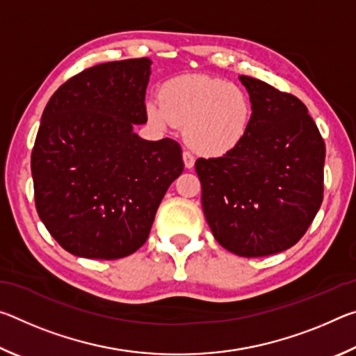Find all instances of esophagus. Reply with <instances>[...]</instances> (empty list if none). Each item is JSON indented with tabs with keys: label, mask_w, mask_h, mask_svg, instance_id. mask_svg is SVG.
Returning a JSON list of instances; mask_svg holds the SVG:
<instances>
[{
	"label": "esophagus",
	"mask_w": 356,
	"mask_h": 356,
	"mask_svg": "<svg viewBox=\"0 0 356 356\" xmlns=\"http://www.w3.org/2000/svg\"><path fill=\"white\" fill-rule=\"evenodd\" d=\"M184 163H185V168H188V170H191L193 166H195V156H193V154L190 152V150H184Z\"/></svg>",
	"instance_id": "obj_1"
}]
</instances>
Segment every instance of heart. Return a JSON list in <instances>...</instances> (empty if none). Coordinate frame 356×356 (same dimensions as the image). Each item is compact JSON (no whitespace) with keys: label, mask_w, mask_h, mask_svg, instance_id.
I'll return each instance as SVG.
<instances>
[{"label":"heart","mask_w":356,"mask_h":356,"mask_svg":"<svg viewBox=\"0 0 356 356\" xmlns=\"http://www.w3.org/2000/svg\"><path fill=\"white\" fill-rule=\"evenodd\" d=\"M147 102V118L156 127H184V138L197 154L220 156L236 149L251 125L248 92L238 84L209 75H180Z\"/></svg>","instance_id":"obj_1"}]
</instances>
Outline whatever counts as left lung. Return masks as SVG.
<instances>
[{"mask_svg":"<svg viewBox=\"0 0 356 356\" xmlns=\"http://www.w3.org/2000/svg\"><path fill=\"white\" fill-rule=\"evenodd\" d=\"M252 118L231 152L197 159L202 210L222 248L262 257L293 246L323 200L325 143L303 102L240 75Z\"/></svg>","mask_w":356,"mask_h":356,"instance_id":"8db88e82","label":"left lung"}]
</instances>
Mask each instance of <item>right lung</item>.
<instances>
[{
  "mask_svg": "<svg viewBox=\"0 0 356 356\" xmlns=\"http://www.w3.org/2000/svg\"><path fill=\"white\" fill-rule=\"evenodd\" d=\"M150 59L89 67L58 88L31 154L35 209L65 251L120 259L146 243L166 190L184 171L182 149L134 131L147 122Z\"/></svg>",
  "mask_w": 356,
  "mask_h": 356,
  "instance_id": "right-lung-1",
  "label": "right lung"
}]
</instances>
